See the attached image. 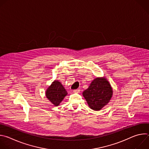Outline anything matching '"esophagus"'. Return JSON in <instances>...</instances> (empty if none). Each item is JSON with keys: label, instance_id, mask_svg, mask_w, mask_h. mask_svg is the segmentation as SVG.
Returning <instances> with one entry per match:
<instances>
[{"label": "esophagus", "instance_id": "1", "mask_svg": "<svg viewBox=\"0 0 149 149\" xmlns=\"http://www.w3.org/2000/svg\"><path fill=\"white\" fill-rule=\"evenodd\" d=\"M73 92L75 93H78L80 92V89H79V88H78V89L74 90L73 91Z\"/></svg>", "mask_w": 149, "mask_h": 149}]
</instances>
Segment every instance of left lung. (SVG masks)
I'll return each instance as SVG.
<instances>
[{"mask_svg":"<svg viewBox=\"0 0 149 149\" xmlns=\"http://www.w3.org/2000/svg\"><path fill=\"white\" fill-rule=\"evenodd\" d=\"M82 95L89 107L95 110H100L111 98L113 90L110 83L105 78H97L91 83L88 88Z\"/></svg>","mask_w":149,"mask_h":149,"instance_id":"left-lung-1","label":"left lung"}]
</instances>
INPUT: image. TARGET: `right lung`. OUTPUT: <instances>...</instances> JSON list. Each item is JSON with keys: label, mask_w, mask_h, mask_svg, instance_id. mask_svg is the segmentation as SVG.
I'll list each match as a JSON object with an SVG mask.
<instances>
[{"label": "right lung", "mask_w": 149, "mask_h": 149, "mask_svg": "<svg viewBox=\"0 0 149 149\" xmlns=\"http://www.w3.org/2000/svg\"><path fill=\"white\" fill-rule=\"evenodd\" d=\"M67 94L64 87L58 81L53 82L46 91L47 97L55 106L60 104Z\"/></svg>", "instance_id": "1"}]
</instances>
